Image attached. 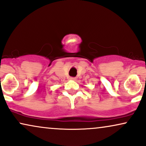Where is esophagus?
I'll return each instance as SVG.
<instances>
[{"mask_svg": "<svg viewBox=\"0 0 146 146\" xmlns=\"http://www.w3.org/2000/svg\"><path fill=\"white\" fill-rule=\"evenodd\" d=\"M70 79L71 80H72V81H75L76 80V78H74V77H71Z\"/></svg>", "mask_w": 146, "mask_h": 146, "instance_id": "esophagus-1", "label": "esophagus"}]
</instances>
